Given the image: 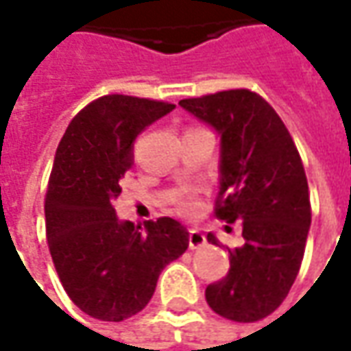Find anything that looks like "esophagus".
Segmentation results:
<instances>
[{"mask_svg":"<svg viewBox=\"0 0 351 351\" xmlns=\"http://www.w3.org/2000/svg\"><path fill=\"white\" fill-rule=\"evenodd\" d=\"M205 244H207L205 234H203L201 230H197V228H191V230H189V248L199 250L203 248Z\"/></svg>","mask_w":351,"mask_h":351,"instance_id":"esophagus-1","label":"esophagus"}]
</instances>
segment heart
<instances>
[{
  "mask_svg": "<svg viewBox=\"0 0 351 351\" xmlns=\"http://www.w3.org/2000/svg\"><path fill=\"white\" fill-rule=\"evenodd\" d=\"M183 209L191 210L193 209V203H191V201H185V203H183Z\"/></svg>",
  "mask_w": 351,
  "mask_h": 351,
  "instance_id": "b5f03b06",
  "label": "heart"
}]
</instances>
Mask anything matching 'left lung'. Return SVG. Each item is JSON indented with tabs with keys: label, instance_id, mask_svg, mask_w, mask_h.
I'll return each instance as SVG.
<instances>
[{
	"label": "left lung",
	"instance_id": "left-lung-1",
	"mask_svg": "<svg viewBox=\"0 0 351 351\" xmlns=\"http://www.w3.org/2000/svg\"><path fill=\"white\" fill-rule=\"evenodd\" d=\"M187 113L221 136L217 217L242 221L244 242L228 250L230 269L207 287L221 317L254 322L287 297L303 262L311 199L301 156L271 105L248 89L182 99ZM207 240L219 246L209 232Z\"/></svg>",
	"mask_w": 351,
	"mask_h": 351
}]
</instances>
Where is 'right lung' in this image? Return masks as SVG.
<instances>
[{"label":"right lung","mask_w":351,"mask_h":351,"mask_svg":"<svg viewBox=\"0 0 351 351\" xmlns=\"http://www.w3.org/2000/svg\"><path fill=\"white\" fill-rule=\"evenodd\" d=\"M173 109L105 95L72 119L56 148L45 201L48 248L68 297L97 320L121 322L141 313L162 269L189 246V232L176 219L141 228L115 210L136 136Z\"/></svg>","instance_id":"add662e5"}]
</instances>
